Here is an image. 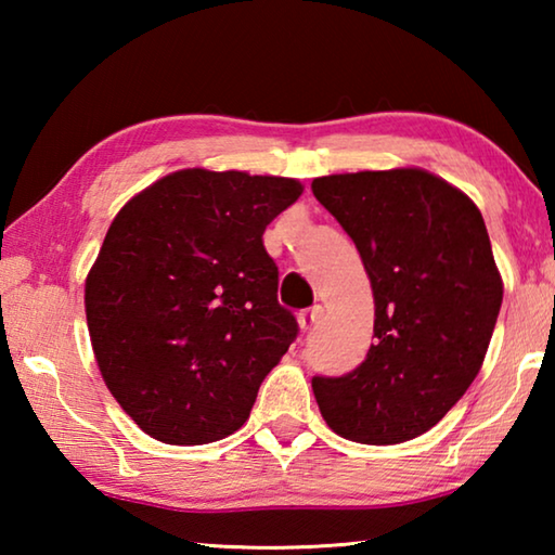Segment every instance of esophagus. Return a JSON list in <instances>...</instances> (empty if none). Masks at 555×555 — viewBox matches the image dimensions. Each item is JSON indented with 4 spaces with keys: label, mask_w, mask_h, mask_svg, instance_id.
<instances>
[{
    "label": "esophagus",
    "mask_w": 555,
    "mask_h": 555,
    "mask_svg": "<svg viewBox=\"0 0 555 555\" xmlns=\"http://www.w3.org/2000/svg\"><path fill=\"white\" fill-rule=\"evenodd\" d=\"M321 318H323V308H321V306L308 308V311L298 313V325H300V331H304V333L313 331V327H315L318 323H321Z\"/></svg>",
    "instance_id": "esophagus-1"
}]
</instances>
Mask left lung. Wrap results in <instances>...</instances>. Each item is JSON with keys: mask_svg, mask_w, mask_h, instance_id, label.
Segmentation results:
<instances>
[{"mask_svg": "<svg viewBox=\"0 0 555 555\" xmlns=\"http://www.w3.org/2000/svg\"><path fill=\"white\" fill-rule=\"evenodd\" d=\"M318 203L360 251L374 345L343 377H313L325 424L393 446L434 428L482 367L502 306L482 212L424 168L315 178Z\"/></svg>", "mask_w": 555, "mask_h": 555, "instance_id": "8db88e82", "label": "left lung"}]
</instances>
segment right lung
<instances>
[{"mask_svg":"<svg viewBox=\"0 0 555 555\" xmlns=\"http://www.w3.org/2000/svg\"><path fill=\"white\" fill-rule=\"evenodd\" d=\"M300 193L294 178L185 168L112 220L86 281L88 331L102 379L144 434L203 446L249 418L298 335L261 234Z\"/></svg>","mask_w":555,"mask_h":555,"instance_id":"obj_1","label":"right lung"}]
</instances>
